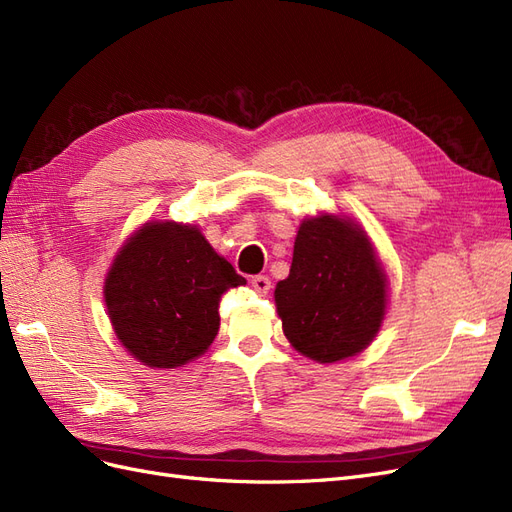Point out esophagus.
Masks as SVG:
<instances>
[{"label":"esophagus","mask_w":512,"mask_h":512,"mask_svg":"<svg viewBox=\"0 0 512 512\" xmlns=\"http://www.w3.org/2000/svg\"><path fill=\"white\" fill-rule=\"evenodd\" d=\"M251 287H253L255 293H259V295H268L272 283H270L268 276H261V274H259V276H253V278H251Z\"/></svg>","instance_id":"1"}]
</instances>
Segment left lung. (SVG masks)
<instances>
[{"mask_svg":"<svg viewBox=\"0 0 512 512\" xmlns=\"http://www.w3.org/2000/svg\"><path fill=\"white\" fill-rule=\"evenodd\" d=\"M283 332L295 351L319 361L361 353L381 329L387 276L364 229L351 219H304L291 270L274 289Z\"/></svg>","mask_w":512,"mask_h":512,"instance_id":"1","label":"left lung"}]
</instances>
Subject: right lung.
Wrapping results in <instances>:
<instances>
[{"instance_id":"obj_1","label":"right lung","mask_w":512,"mask_h":512,"mask_svg":"<svg viewBox=\"0 0 512 512\" xmlns=\"http://www.w3.org/2000/svg\"><path fill=\"white\" fill-rule=\"evenodd\" d=\"M246 285L195 225L144 223L114 257L104 300L114 334L148 368H178L219 332L223 293Z\"/></svg>"}]
</instances>
